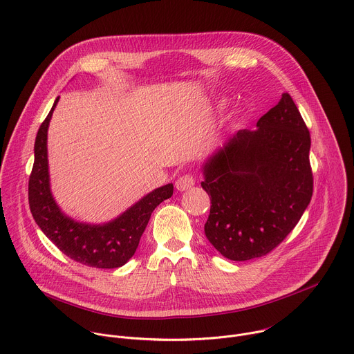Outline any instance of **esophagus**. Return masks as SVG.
I'll return each mask as SVG.
<instances>
[{
    "label": "esophagus",
    "mask_w": 354,
    "mask_h": 354,
    "mask_svg": "<svg viewBox=\"0 0 354 354\" xmlns=\"http://www.w3.org/2000/svg\"><path fill=\"white\" fill-rule=\"evenodd\" d=\"M194 183H196V178H194V175H192V174H186V175H182L180 178H178V180H176L175 186H176V189H178L179 192H183V190L190 189Z\"/></svg>",
    "instance_id": "obj_1"
}]
</instances>
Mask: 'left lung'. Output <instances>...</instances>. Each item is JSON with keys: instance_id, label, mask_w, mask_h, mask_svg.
I'll return each mask as SVG.
<instances>
[{"instance_id": "obj_1", "label": "left lung", "mask_w": 354, "mask_h": 354, "mask_svg": "<svg viewBox=\"0 0 354 354\" xmlns=\"http://www.w3.org/2000/svg\"><path fill=\"white\" fill-rule=\"evenodd\" d=\"M310 146L303 118L283 93L256 131H239L204 164L201 186L211 200L204 232L223 257H263L293 230L313 196Z\"/></svg>"}]
</instances>
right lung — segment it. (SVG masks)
<instances>
[{
    "instance_id": "add662e5",
    "label": "right lung",
    "mask_w": 354,
    "mask_h": 354,
    "mask_svg": "<svg viewBox=\"0 0 354 354\" xmlns=\"http://www.w3.org/2000/svg\"><path fill=\"white\" fill-rule=\"evenodd\" d=\"M51 111L41 124L35 142V164L29 178V205L46 236L71 260L94 268H118L135 254L142 234L158 204L169 198L174 185L168 183L145 196L122 215L104 225H88L61 212L50 190L47 160V129Z\"/></svg>"
}]
</instances>
